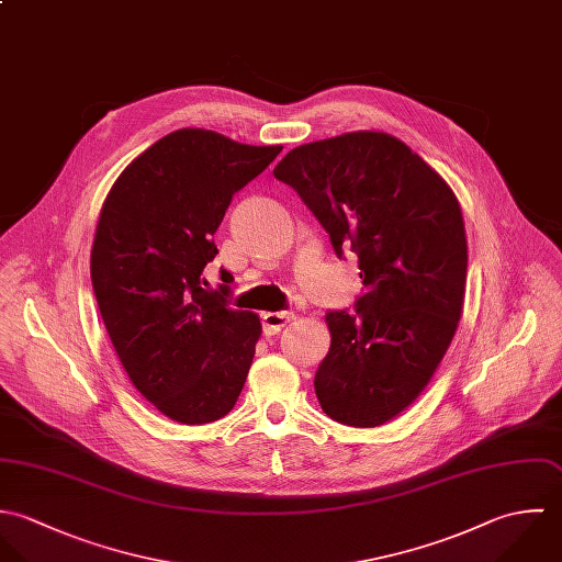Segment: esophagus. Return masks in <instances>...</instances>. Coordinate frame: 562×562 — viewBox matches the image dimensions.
<instances>
[{"instance_id": "34e87169", "label": "esophagus", "mask_w": 562, "mask_h": 562, "mask_svg": "<svg viewBox=\"0 0 562 562\" xmlns=\"http://www.w3.org/2000/svg\"><path fill=\"white\" fill-rule=\"evenodd\" d=\"M291 319H293L291 313H265V315H262V333H265L267 337L278 335Z\"/></svg>"}]
</instances>
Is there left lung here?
<instances>
[{
  "mask_svg": "<svg viewBox=\"0 0 562 562\" xmlns=\"http://www.w3.org/2000/svg\"><path fill=\"white\" fill-rule=\"evenodd\" d=\"M273 176L297 191L338 258L358 256L364 293L330 311L315 373L328 417L375 428L426 389L458 328L467 238L448 182L384 132H347L291 149Z\"/></svg>",
  "mask_w": 562,
  "mask_h": 562,
  "instance_id": "obj_1",
  "label": "left lung"
}]
</instances>
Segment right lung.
<instances>
[{
  "instance_id": "add662e5",
  "label": "right lung",
  "mask_w": 562,
  "mask_h": 562,
  "mask_svg": "<svg viewBox=\"0 0 562 562\" xmlns=\"http://www.w3.org/2000/svg\"><path fill=\"white\" fill-rule=\"evenodd\" d=\"M280 151L182 127L134 158L102 206L91 280L104 326L138 393L184 426L222 419L243 391L260 319L227 306V271L217 291L202 271L232 195Z\"/></svg>"
}]
</instances>
